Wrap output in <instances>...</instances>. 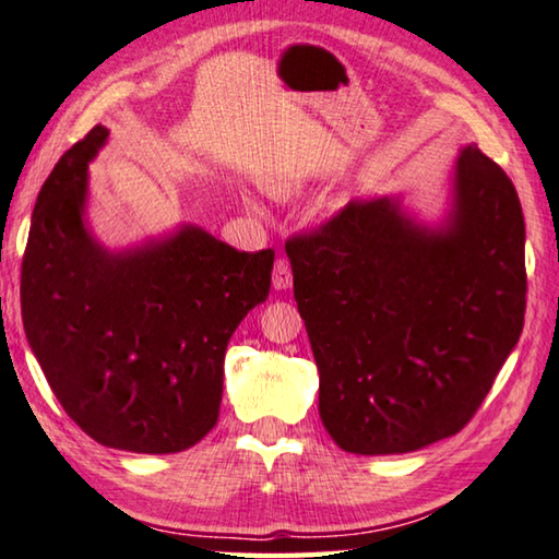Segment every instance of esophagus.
<instances>
[{"mask_svg": "<svg viewBox=\"0 0 559 559\" xmlns=\"http://www.w3.org/2000/svg\"><path fill=\"white\" fill-rule=\"evenodd\" d=\"M290 281H294V276H290V263L286 259H278L273 263V288L286 290L290 288Z\"/></svg>", "mask_w": 559, "mask_h": 559, "instance_id": "34e87169", "label": "esophagus"}]
</instances>
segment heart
Masks as SVG:
<instances>
[{
    "label": "heart",
    "mask_w": 559,
    "mask_h": 559,
    "mask_svg": "<svg viewBox=\"0 0 559 559\" xmlns=\"http://www.w3.org/2000/svg\"><path fill=\"white\" fill-rule=\"evenodd\" d=\"M298 189H300V183L294 179H269L265 181V191L276 199L294 197V193H298Z\"/></svg>",
    "instance_id": "b5f03b06"
}]
</instances>
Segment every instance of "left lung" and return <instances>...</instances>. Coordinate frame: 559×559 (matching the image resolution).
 I'll list each match as a JSON object with an SVG mask.
<instances>
[{"mask_svg": "<svg viewBox=\"0 0 559 559\" xmlns=\"http://www.w3.org/2000/svg\"><path fill=\"white\" fill-rule=\"evenodd\" d=\"M286 253L335 445L413 453L471 423L525 323V218L498 164L460 148L436 226L358 199Z\"/></svg>", "mask_w": 559, "mask_h": 559, "instance_id": "8db88e82", "label": "left lung"}]
</instances>
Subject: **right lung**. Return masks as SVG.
<instances>
[{
	"label": "right lung",
	"mask_w": 559,
	"mask_h": 559,
	"mask_svg": "<svg viewBox=\"0 0 559 559\" xmlns=\"http://www.w3.org/2000/svg\"><path fill=\"white\" fill-rule=\"evenodd\" d=\"M106 139L94 127L41 186L22 261L24 333L88 438L181 453L218 420L226 345L269 298L273 251H236L193 224L102 246L86 226V168Z\"/></svg>",
	"instance_id": "right-lung-1"
}]
</instances>
